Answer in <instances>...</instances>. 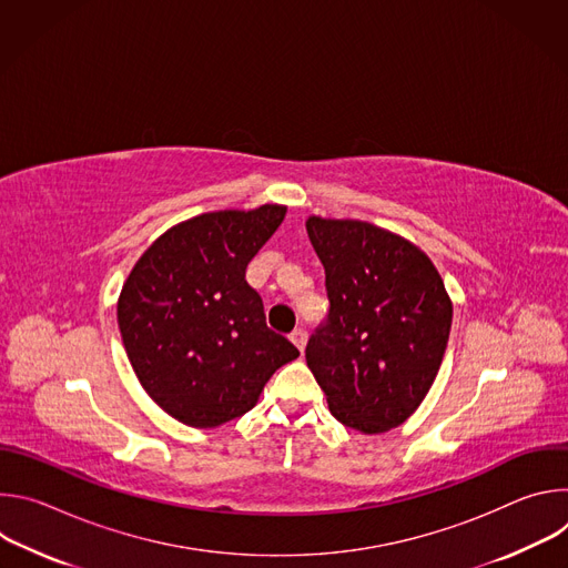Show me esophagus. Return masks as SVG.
<instances>
[{
  "label": "esophagus",
  "instance_id": "esophagus-1",
  "mask_svg": "<svg viewBox=\"0 0 568 568\" xmlns=\"http://www.w3.org/2000/svg\"><path fill=\"white\" fill-rule=\"evenodd\" d=\"M290 339L294 342V346H296L298 351H303L305 344H307V333H305V328H294L292 335H290Z\"/></svg>",
  "mask_w": 568,
  "mask_h": 568
}]
</instances>
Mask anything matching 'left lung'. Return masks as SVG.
I'll use <instances>...</instances> for the list:
<instances>
[{"label":"left lung","mask_w":568,"mask_h":568,"mask_svg":"<svg viewBox=\"0 0 568 568\" xmlns=\"http://www.w3.org/2000/svg\"><path fill=\"white\" fill-rule=\"evenodd\" d=\"M307 235L331 301L307 339V366L342 425L388 432L420 407L443 364V278L412 242L368 222L310 217Z\"/></svg>","instance_id":"obj_1"}]
</instances>
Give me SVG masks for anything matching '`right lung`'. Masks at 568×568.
<instances>
[{
  "mask_svg": "<svg viewBox=\"0 0 568 568\" xmlns=\"http://www.w3.org/2000/svg\"><path fill=\"white\" fill-rule=\"evenodd\" d=\"M285 206L204 213L166 231L139 258L119 298L128 359L175 420L217 427L247 414L296 346L267 326L247 265Z\"/></svg>",
  "mask_w": 568,
  "mask_h": 568,
  "instance_id": "add662e5",
  "label": "right lung"
}]
</instances>
